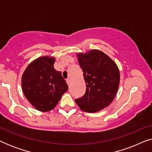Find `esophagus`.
I'll return each mask as SVG.
<instances>
[{
    "mask_svg": "<svg viewBox=\"0 0 152 152\" xmlns=\"http://www.w3.org/2000/svg\"><path fill=\"white\" fill-rule=\"evenodd\" d=\"M66 83H67L68 86H69L70 84V79H67V80H66Z\"/></svg>",
    "mask_w": 152,
    "mask_h": 152,
    "instance_id": "esophagus-1",
    "label": "esophagus"
}]
</instances>
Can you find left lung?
Listing matches in <instances>:
<instances>
[{
	"label": "left lung",
	"instance_id": "8db88e82",
	"mask_svg": "<svg viewBox=\"0 0 152 152\" xmlns=\"http://www.w3.org/2000/svg\"><path fill=\"white\" fill-rule=\"evenodd\" d=\"M84 73L86 90L84 95L75 99L80 109L95 113L108 107L113 101L120 84L117 64L99 50H91L77 55Z\"/></svg>",
	"mask_w": 152,
	"mask_h": 152
}]
</instances>
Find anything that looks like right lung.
<instances>
[{"instance_id":"obj_1","label":"right lung","mask_w":152,"mask_h":152,"mask_svg":"<svg viewBox=\"0 0 152 152\" xmlns=\"http://www.w3.org/2000/svg\"><path fill=\"white\" fill-rule=\"evenodd\" d=\"M55 58L38 57L25 70L21 78L22 91L37 110L47 112L53 109L68 86L61 72L54 68Z\"/></svg>"}]
</instances>
